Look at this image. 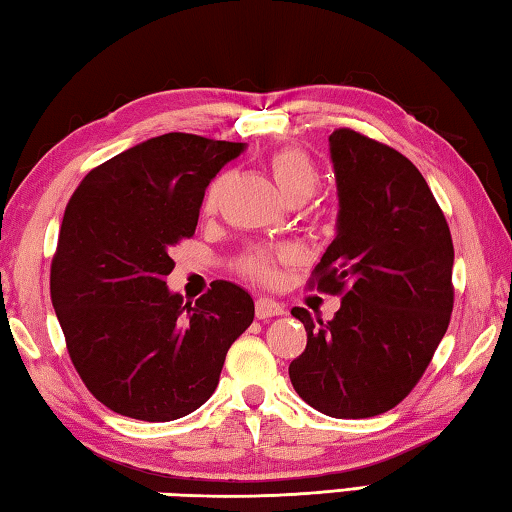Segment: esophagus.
Returning a JSON list of instances; mask_svg holds the SVG:
<instances>
[{
	"label": "esophagus",
	"instance_id": "1",
	"mask_svg": "<svg viewBox=\"0 0 512 512\" xmlns=\"http://www.w3.org/2000/svg\"><path fill=\"white\" fill-rule=\"evenodd\" d=\"M283 306L281 303H276L272 299H258L256 301V317L258 319H270V317H279L283 315Z\"/></svg>",
	"mask_w": 512,
	"mask_h": 512
}]
</instances>
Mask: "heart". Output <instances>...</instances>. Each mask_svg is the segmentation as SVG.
<instances>
[{"label": "heart", "instance_id": "heart-1", "mask_svg": "<svg viewBox=\"0 0 512 512\" xmlns=\"http://www.w3.org/2000/svg\"><path fill=\"white\" fill-rule=\"evenodd\" d=\"M267 164H270L274 182L279 186L281 195L290 204L306 202L308 197L317 191L319 173H317L315 161L310 159L306 150L292 148V146L279 148L272 152L270 159H267ZM224 184H227V175H218L209 186H206L204 197H202V211L211 213L215 206H218ZM294 258H297V251L292 247L254 249L249 251V254L238 258L236 270L249 281L272 285L276 279H279L281 267L294 263Z\"/></svg>", "mask_w": 512, "mask_h": 512}]
</instances>
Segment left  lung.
Here are the masks:
<instances>
[{"mask_svg":"<svg viewBox=\"0 0 512 512\" xmlns=\"http://www.w3.org/2000/svg\"><path fill=\"white\" fill-rule=\"evenodd\" d=\"M330 157L337 236L310 288L342 297V308L333 321L292 308L308 344L290 380L321 414L371 418L409 396L450 326L454 245L425 177L398 150L337 128Z\"/></svg>","mask_w":512,"mask_h":512,"instance_id":"8db88e82","label":"left lung"}]
</instances>
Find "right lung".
I'll return each instance as SVG.
<instances>
[{"mask_svg":"<svg viewBox=\"0 0 512 512\" xmlns=\"http://www.w3.org/2000/svg\"><path fill=\"white\" fill-rule=\"evenodd\" d=\"M245 143L168 132L89 170L69 197L51 303L71 364L116 414L168 423L211 398L254 301L229 281L170 294V251L191 238L206 186Z\"/></svg>","mask_w":512,"mask_h":512,"instance_id":"add662e5","label":"right lung"}]
</instances>
